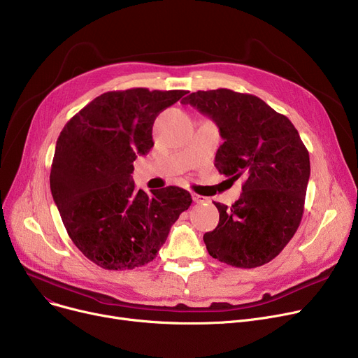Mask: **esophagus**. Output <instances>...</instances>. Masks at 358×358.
Here are the masks:
<instances>
[{
	"label": "esophagus",
	"mask_w": 358,
	"mask_h": 358,
	"mask_svg": "<svg viewBox=\"0 0 358 358\" xmlns=\"http://www.w3.org/2000/svg\"><path fill=\"white\" fill-rule=\"evenodd\" d=\"M192 197H193V200H194L196 203H206V201H209V197H204V196H200V194H196V193H193Z\"/></svg>",
	"instance_id": "1"
}]
</instances>
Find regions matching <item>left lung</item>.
I'll return each instance as SVG.
<instances>
[{
	"instance_id": "1",
	"label": "left lung",
	"mask_w": 358,
	"mask_h": 358,
	"mask_svg": "<svg viewBox=\"0 0 358 358\" xmlns=\"http://www.w3.org/2000/svg\"><path fill=\"white\" fill-rule=\"evenodd\" d=\"M209 116L223 143L215 166L243 180L241 197L215 203L219 223L203 241L232 267L255 268L275 258L296 234L310 176L309 152L293 123L266 101L228 88L197 91L182 101Z\"/></svg>"
}]
</instances>
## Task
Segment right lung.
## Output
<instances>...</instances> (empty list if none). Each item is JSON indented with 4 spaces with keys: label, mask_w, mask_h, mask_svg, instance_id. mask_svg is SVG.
Returning <instances> with one entry per match:
<instances>
[{
    "label": "right lung",
    "mask_w": 358,
    "mask_h": 358,
    "mask_svg": "<svg viewBox=\"0 0 358 358\" xmlns=\"http://www.w3.org/2000/svg\"><path fill=\"white\" fill-rule=\"evenodd\" d=\"M187 91H108L80 110L56 141L50 192L77 248L106 270L152 261L192 196L176 185L148 194L131 173L154 146L157 116Z\"/></svg>",
    "instance_id": "add662e5"
}]
</instances>
